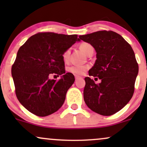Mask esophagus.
Wrapping results in <instances>:
<instances>
[{
	"label": "esophagus",
	"instance_id": "esophagus-1",
	"mask_svg": "<svg viewBox=\"0 0 147 147\" xmlns=\"http://www.w3.org/2000/svg\"><path fill=\"white\" fill-rule=\"evenodd\" d=\"M81 77H79V76H75V80L77 81V80H78L79 79H80Z\"/></svg>",
	"mask_w": 147,
	"mask_h": 147
}]
</instances>
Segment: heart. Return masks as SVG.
Wrapping results in <instances>:
<instances>
[{
    "label": "heart",
    "instance_id": "heart-1",
    "mask_svg": "<svg viewBox=\"0 0 147 147\" xmlns=\"http://www.w3.org/2000/svg\"><path fill=\"white\" fill-rule=\"evenodd\" d=\"M79 48L81 50H82V52L84 53H85L86 55H88V52L90 51V50H92L93 48V47L91 45L90 43H81L79 45ZM70 49H67L65 51L63 52V55H62V57H63L64 61H68L70 57ZM88 67L85 66V65H72L69 68V71L72 72V74H75L77 75H82L86 71Z\"/></svg>",
    "mask_w": 147,
    "mask_h": 147
}]
</instances>
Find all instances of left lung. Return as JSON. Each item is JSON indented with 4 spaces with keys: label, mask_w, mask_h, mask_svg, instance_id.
Listing matches in <instances>:
<instances>
[{
    "label": "left lung",
    "mask_w": 147,
    "mask_h": 147,
    "mask_svg": "<svg viewBox=\"0 0 147 147\" xmlns=\"http://www.w3.org/2000/svg\"><path fill=\"white\" fill-rule=\"evenodd\" d=\"M93 46L97 59L88 71L102 80L95 84L85 78L84 99L88 107L104 116L120 111L132 98L138 74L135 53L127 41L113 31L95 32L79 36V40Z\"/></svg>",
    "instance_id": "1"
}]
</instances>
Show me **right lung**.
<instances>
[{
    "label": "right lung",
    "mask_w": 147,
    "mask_h": 147,
    "mask_svg": "<svg viewBox=\"0 0 147 147\" xmlns=\"http://www.w3.org/2000/svg\"><path fill=\"white\" fill-rule=\"evenodd\" d=\"M77 41V34L39 32L20 47L11 75L17 99L30 113L45 117L63 105L75 77L65 73L62 55ZM52 74L61 78L50 80Z\"/></svg>",
    "instance_id": "1"
}]
</instances>
